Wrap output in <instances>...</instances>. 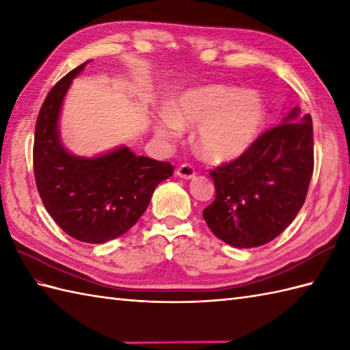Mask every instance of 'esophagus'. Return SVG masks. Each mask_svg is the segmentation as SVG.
Here are the masks:
<instances>
[{
	"label": "esophagus",
	"instance_id": "esophagus-1",
	"mask_svg": "<svg viewBox=\"0 0 350 350\" xmlns=\"http://www.w3.org/2000/svg\"><path fill=\"white\" fill-rule=\"evenodd\" d=\"M176 174L182 178H192L195 176V168L191 164H182L177 167Z\"/></svg>",
	"mask_w": 350,
	"mask_h": 350
}]
</instances>
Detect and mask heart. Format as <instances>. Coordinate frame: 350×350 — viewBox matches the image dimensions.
<instances>
[{"mask_svg": "<svg viewBox=\"0 0 350 350\" xmlns=\"http://www.w3.org/2000/svg\"><path fill=\"white\" fill-rule=\"evenodd\" d=\"M265 105L256 92L239 88L208 85L183 94L161 119V135L174 137L183 126H198L197 148L208 161L240 157L261 131Z\"/></svg>", "mask_w": 350, "mask_h": 350, "instance_id": "b5f03b06", "label": "heart"}]
</instances>
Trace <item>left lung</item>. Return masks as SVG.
Returning <instances> with one entry per match:
<instances>
[{"label": "left lung", "mask_w": 350, "mask_h": 350, "mask_svg": "<svg viewBox=\"0 0 350 350\" xmlns=\"http://www.w3.org/2000/svg\"><path fill=\"white\" fill-rule=\"evenodd\" d=\"M313 146L312 116L294 107L239 158L210 170L216 197L202 217L216 237L249 249L285 231L307 197Z\"/></svg>", "instance_id": "obj_1"}]
</instances>
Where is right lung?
<instances>
[{"instance_id": "add662e5", "label": "right lung", "mask_w": 350, "mask_h": 350, "mask_svg": "<svg viewBox=\"0 0 350 350\" xmlns=\"http://www.w3.org/2000/svg\"><path fill=\"white\" fill-rule=\"evenodd\" d=\"M79 65L56 83L40 109L32 162L47 213L70 237L100 245L125 234L148 208L157 186L173 176L174 167L128 148L96 158H80L62 148L58 116Z\"/></svg>"}]
</instances>
